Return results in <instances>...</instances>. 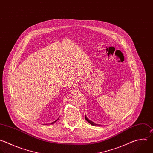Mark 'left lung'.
<instances>
[{
    "mask_svg": "<svg viewBox=\"0 0 153 153\" xmlns=\"http://www.w3.org/2000/svg\"><path fill=\"white\" fill-rule=\"evenodd\" d=\"M85 120L89 123V124H91V125H92V126H100L99 124H96V123H94V122H92V121H91L90 120H89L88 118H87V117L85 115Z\"/></svg>",
    "mask_w": 153,
    "mask_h": 153,
    "instance_id": "8db88e82",
    "label": "left lung"
}]
</instances>
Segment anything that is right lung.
I'll list each match as a JSON object with an SVG mask.
<instances>
[{"instance_id": "right-lung-1", "label": "right lung", "mask_w": 153, "mask_h": 153, "mask_svg": "<svg viewBox=\"0 0 153 153\" xmlns=\"http://www.w3.org/2000/svg\"><path fill=\"white\" fill-rule=\"evenodd\" d=\"M59 118H58V119H57V120H56V121H55L54 122H52V123H50V124H54V123H55V122H56V121H58V120H59Z\"/></svg>"}]
</instances>
